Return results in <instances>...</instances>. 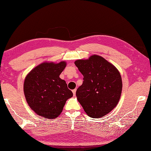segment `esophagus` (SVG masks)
Instances as JSON below:
<instances>
[{
  "label": "esophagus",
  "instance_id": "1",
  "mask_svg": "<svg viewBox=\"0 0 151 151\" xmlns=\"http://www.w3.org/2000/svg\"><path fill=\"white\" fill-rule=\"evenodd\" d=\"M72 93H73V94L75 95L76 94V89H74L72 90Z\"/></svg>",
  "mask_w": 151,
  "mask_h": 151
}]
</instances>
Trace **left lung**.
Here are the masks:
<instances>
[{
    "label": "left lung",
    "instance_id": "obj_1",
    "mask_svg": "<svg viewBox=\"0 0 151 151\" xmlns=\"http://www.w3.org/2000/svg\"><path fill=\"white\" fill-rule=\"evenodd\" d=\"M75 65L83 75L76 91L77 100L87 115L101 118L115 108L120 98L122 81L116 68L101 56L78 60Z\"/></svg>",
    "mask_w": 151,
    "mask_h": 151
}]
</instances>
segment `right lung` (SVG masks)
<instances>
[{
    "label": "right lung",
    "mask_w": 151,
    "mask_h": 151,
    "mask_svg": "<svg viewBox=\"0 0 151 151\" xmlns=\"http://www.w3.org/2000/svg\"><path fill=\"white\" fill-rule=\"evenodd\" d=\"M66 63L45 62L34 68L26 77L24 93L29 107L45 118L58 117L67 100L72 97L64 80L59 76Z\"/></svg>",
    "instance_id": "right-lung-1"
}]
</instances>
